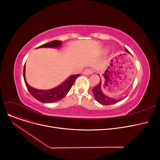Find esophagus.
Masks as SVG:
<instances>
[{"label": "esophagus", "instance_id": "obj_1", "mask_svg": "<svg viewBox=\"0 0 160 160\" xmlns=\"http://www.w3.org/2000/svg\"><path fill=\"white\" fill-rule=\"evenodd\" d=\"M93 73V71H92V70H91L89 69H87L83 71V74H86V75L92 74Z\"/></svg>", "mask_w": 160, "mask_h": 160}]
</instances>
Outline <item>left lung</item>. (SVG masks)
<instances>
[{
  "label": "left lung",
  "instance_id": "obj_1",
  "mask_svg": "<svg viewBox=\"0 0 160 160\" xmlns=\"http://www.w3.org/2000/svg\"><path fill=\"white\" fill-rule=\"evenodd\" d=\"M125 51L128 53H130V52L128 51L127 48H125ZM101 85H102V81H101V78H100V81L98 83V85H97L96 87H95L93 89V93L95 99L100 104H101L102 105H111V104H114L117 102H119V101H121V100L124 99V98H119V99H115L113 98H110L108 97L103 93Z\"/></svg>",
  "mask_w": 160,
  "mask_h": 160
}]
</instances>
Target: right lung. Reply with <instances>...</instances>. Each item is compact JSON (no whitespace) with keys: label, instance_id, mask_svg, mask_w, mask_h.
I'll list each match as a JSON object with an SVG mask.
<instances>
[{"label":"right lung","instance_id":"right-lung-1","mask_svg":"<svg viewBox=\"0 0 160 160\" xmlns=\"http://www.w3.org/2000/svg\"><path fill=\"white\" fill-rule=\"evenodd\" d=\"M61 46L62 41L54 40L49 42V43L42 45L38 48H60ZM25 67H26V65L24 64L23 69V77L25 84H26V86L28 91L30 92V93L36 99L43 103H52L59 101V100H60L61 99L64 98L71 89L75 80L80 75V74L71 75L69 77L67 78L66 80H65L58 86L50 89L41 90L32 88L27 83V82L26 81V78H25Z\"/></svg>","mask_w":160,"mask_h":160}]
</instances>
